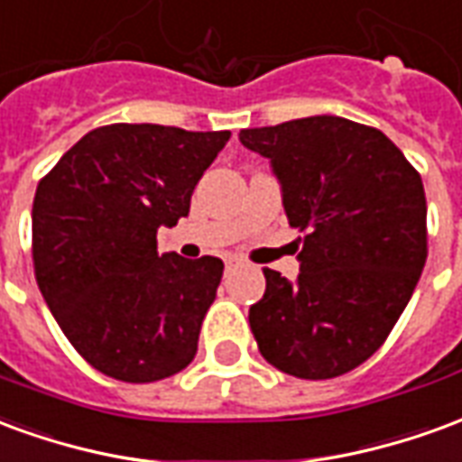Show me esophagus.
Returning <instances> with one entry per match:
<instances>
[{
    "mask_svg": "<svg viewBox=\"0 0 462 462\" xmlns=\"http://www.w3.org/2000/svg\"><path fill=\"white\" fill-rule=\"evenodd\" d=\"M237 262H240V260H237V257H232V254H230V257H225V264H227V267L237 264Z\"/></svg>",
    "mask_w": 462,
    "mask_h": 462,
    "instance_id": "esophagus-1",
    "label": "esophagus"
}]
</instances>
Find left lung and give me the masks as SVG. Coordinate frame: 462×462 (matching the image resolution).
<instances>
[{"instance_id":"obj_1","label":"left lung","mask_w":462,"mask_h":462,"mask_svg":"<svg viewBox=\"0 0 462 462\" xmlns=\"http://www.w3.org/2000/svg\"><path fill=\"white\" fill-rule=\"evenodd\" d=\"M240 141L270 158L301 232L297 282L264 270L250 307L260 354L290 376H341L381 348L420 280L423 180L378 128L339 116L245 128Z\"/></svg>"}]
</instances>
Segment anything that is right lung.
Masks as SVG:
<instances>
[{
    "label": "right lung",
    "mask_w": 462,
    "mask_h": 462,
    "mask_svg": "<svg viewBox=\"0 0 462 462\" xmlns=\"http://www.w3.org/2000/svg\"><path fill=\"white\" fill-rule=\"evenodd\" d=\"M230 131L158 123L88 131L36 185L32 260L56 324L106 376L151 383L198 351L225 264L158 254V227L190 212V195Z\"/></svg>",
    "instance_id": "add662e5"
}]
</instances>
